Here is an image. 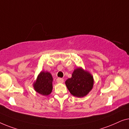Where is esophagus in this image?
I'll use <instances>...</instances> for the list:
<instances>
[{
  "mask_svg": "<svg viewBox=\"0 0 129 129\" xmlns=\"http://www.w3.org/2000/svg\"><path fill=\"white\" fill-rule=\"evenodd\" d=\"M63 82H64V79L61 78H58L57 79V82L58 83H63Z\"/></svg>",
  "mask_w": 129,
  "mask_h": 129,
  "instance_id": "1",
  "label": "esophagus"
}]
</instances>
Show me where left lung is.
<instances>
[{"instance_id": "obj_1", "label": "left lung", "mask_w": 129, "mask_h": 129, "mask_svg": "<svg viewBox=\"0 0 129 129\" xmlns=\"http://www.w3.org/2000/svg\"><path fill=\"white\" fill-rule=\"evenodd\" d=\"M65 84L72 95L83 97L86 95L93 87V77L82 68H77L74 70L72 77L65 81Z\"/></svg>"}]
</instances>
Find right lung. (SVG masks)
I'll list each match as a JSON object with an SVG mask.
<instances>
[{"instance_id":"right-lung-1","label":"right lung","mask_w":129,"mask_h":129,"mask_svg":"<svg viewBox=\"0 0 129 129\" xmlns=\"http://www.w3.org/2000/svg\"><path fill=\"white\" fill-rule=\"evenodd\" d=\"M34 87L39 93L44 96L48 95L52 89V75L48 72H41L36 83H34Z\"/></svg>"}]
</instances>
